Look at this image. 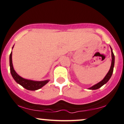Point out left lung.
I'll return each mask as SVG.
<instances>
[{
    "label": "left lung",
    "instance_id": "obj_1",
    "mask_svg": "<svg viewBox=\"0 0 124 124\" xmlns=\"http://www.w3.org/2000/svg\"><path fill=\"white\" fill-rule=\"evenodd\" d=\"M111 48V47H110ZM111 56H112V61H111V65L110 69L108 72L107 74L106 75V76H105V78L102 80L101 82H100L99 83H98L96 85H94L92 87L89 88V89L90 90H96L100 88L102 86H103L104 84H106L107 82L109 80V79L111 78V77L112 76V74L113 73V70H114V61H115V56L114 55L113 52H112V48H111Z\"/></svg>",
    "mask_w": 124,
    "mask_h": 124
}]
</instances>
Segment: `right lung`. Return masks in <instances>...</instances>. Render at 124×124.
Returning a JSON list of instances; mask_svg holds the SVG:
<instances>
[{
	"mask_svg": "<svg viewBox=\"0 0 124 124\" xmlns=\"http://www.w3.org/2000/svg\"><path fill=\"white\" fill-rule=\"evenodd\" d=\"M9 59L10 69V72L12 77L17 83L20 85L21 86H22L25 89H27L28 90H37L41 89L42 87L46 85L49 81V80L44 81H34L28 80V79H25L21 78L16 72L13 68L12 63V52H11L10 55Z\"/></svg>",
	"mask_w": 124,
	"mask_h": 124,
	"instance_id": "1",
	"label": "right lung"
}]
</instances>
